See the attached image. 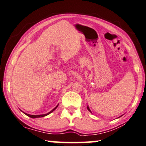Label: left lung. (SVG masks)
I'll return each mask as SVG.
<instances>
[{
	"instance_id": "left-lung-1",
	"label": "left lung",
	"mask_w": 146,
	"mask_h": 146,
	"mask_svg": "<svg viewBox=\"0 0 146 146\" xmlns=\"http://www.w3.org/2000/svg\"><path fill=\"white\" fill-rule=\"evenodd\" d=\"M87 110H88L89 111H90L91 113V110H90V109H89V106H87Z\"/></svg>"
}]
</instances>
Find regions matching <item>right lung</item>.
Masks as SVG:
<instances>
[{"instance_id": "right-lung-1", "label": "right lung", "mask_w": 146, "mask_h": 146, "mask_svg": "<svg viewBox=\"0 0 146 146\" xmlns=\"http://www.w3.org/2000/svg\"><path fill=\"white\" fill-rule=\"evenodd\" d=\"M58 107V105L57 106L55 107V108L53 109V110H52L51 111H50V112H48V113H46V114H42V115H30V114H28V113H24L25 114V115H27V116H29V117H31V118H37V117H44V116H46V115H48V114H50V113H52L53 111L54 110H56V108H57Z\"/></svg>"}]
</instances>
